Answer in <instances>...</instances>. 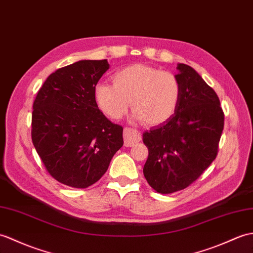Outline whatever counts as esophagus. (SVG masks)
<instances>
[{
	"mask_svg": "<svg viewBox=\"0 0 253 253\" xmlns=\"http://www.w3.org/2000/svg\"><path fill=\"white\" fill-rule=\"evenodd\" d=\"M141 139V132L137 129L126 127L124 129V144L125 146H132Z\"/></svg>",
	"mask_w": 253,
	"mask_h": 253,
	"instance_id": "esophagus-1",
	"label": "esophagus"
}]
</instances>
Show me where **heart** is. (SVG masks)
<instances>
[{"label": "heart", "instance_id": "heart-1", "mask_svg": "<svg viewBox=\"0 0 253 253\" xmlns=\"http://www.w3.org/2000/svg\"><path fill=\"white\" fill-rule=\"evenodd\" d=\"M93 92L99 109L109 119L121 120L131 102L134 119L155 126L174 115L181 99V84L172 72L133 64L117 71L113 84L98 83Z\"/></svg>", "mask_w": 253, "mask_h": 253}]
</instances>
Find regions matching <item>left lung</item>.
Returning a JSON list of instances; mask_svg holds the SVG:
<instances>
[{"instance_id":"1","label":"left lung","mask_w":253,"mask_h":253,"mask_svg":"<svg viewBox=\"0 0 253 253\" xmlns=\"http://www.w3.org/2000/svg\"><path fill=\"white\" fill-rule=\"evenodd\" d=\"M181 99L174 115L143 133L149 156L148 183L162 194L181 191L196 181L218 155L224 113L215 91L195 70L178 64Z\"/></svg>"}]
</instances>
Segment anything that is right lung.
<instances>
[{
  "label": "right lung",
  "mask_w": 253,
  "mask_h": 253,
  "mask_svg": "<svg viewBox=\"0 0 253 253\" xmlns=\"http://www.w3.org/2000/svg\"><path fill=\"white\" fill-rule=\"evenodd\" d=\"M108 69L107 59L60 68L35 97L32 142L47 172L64 185L96 183L124 143L123 127L108 120L95 100V87Z\"/></svg>",
  "instance_id": "right-lung-1"
}]
</instances>
